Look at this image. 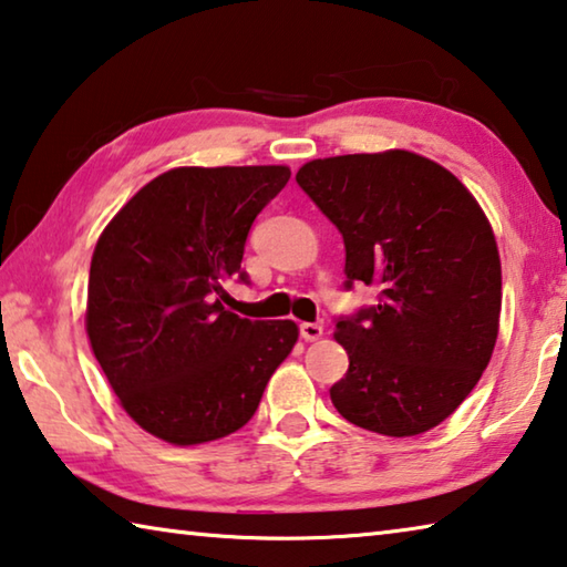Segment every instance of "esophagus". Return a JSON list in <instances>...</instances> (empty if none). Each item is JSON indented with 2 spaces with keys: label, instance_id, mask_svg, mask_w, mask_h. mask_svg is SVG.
Returning <instances> with one entry per match:
<instances>
[{
  "label": "esophagus",
  "instance_id": "1",
  "mask_svg": "<svg viewBox=\"0 0 567 567\" xmlns=\"http://www.w3.org/2000/svg\"><path fill=\"white\" fill-rule=\"evenodd\" d=\"M322 332H324L322 324H318V322H302L300 324V334H302V340H307V342L320 340Z\"/></svg>",
  "mask_w": 567,
  "mask_h": 567
}]
</instances>
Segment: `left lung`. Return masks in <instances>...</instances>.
Here are the masks:
<instances>
[{
  "label": "left lung",
  "instance_id": "obj_1",
  "mask_svg": "<svg viewBox=\"0 0 567 567\" xmlns=\"http://www.w3.org/2000/svg\"><path fill=\"white\" fill-rule=\"evenodd\" d=\"M295 179L340 229L344 287L380 292L334 324L350 368L332 405L372 433H427L495 348L503 275L491 223L453 172L408 150L312 159Z\"/></svg>",
  "mask_w": 567,
  "mask_h": 567
}]
</instances>
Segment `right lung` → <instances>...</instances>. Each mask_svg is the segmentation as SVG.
I'll return each instance as SVG.
<instances>
[{"instance_id": "obj_1", "label": "right lung", "mask_w": 567, "mask_h": 567, "mask_svg": "<svg viewBox=\"0 0 567 567\" xmlns=\"http://www.w3.org/2000/svg\"><path fill=\"white\" fill-rule=\"evenodd\" d=\"M290 169L177 167L147 182L97 239L87 334L127 415L172 445L235 433L297 342L292 320H247L223 307L247 282L245 243Z\"/></svg>"}]
</instances>
